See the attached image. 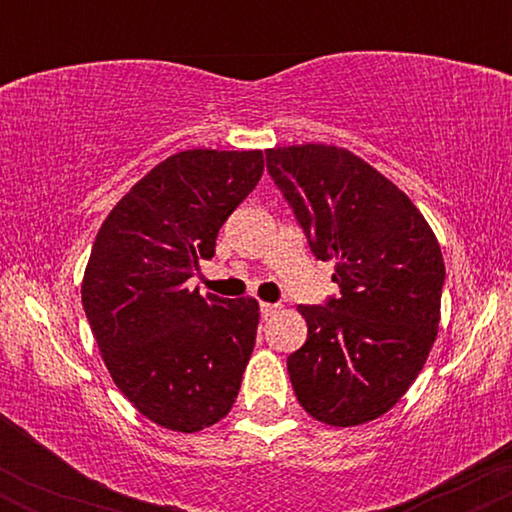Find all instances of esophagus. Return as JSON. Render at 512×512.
<instances>
[{"label": "esophagus", "instance_id": "esophagus-1", "mask_svg": "<svg viewBox=\"0 0 512 512\" xmlns=\"http://www.w3.org/2000/svg\"><path fill=\"white\" fill-rule=\"evenodd\" d=\"M260 313H262L264 320H267V317H272V315L279 313V305H276V303H262L260 305Z\"/></svg>", "mask_w": 512, "mask_h": 512}]
</instances>
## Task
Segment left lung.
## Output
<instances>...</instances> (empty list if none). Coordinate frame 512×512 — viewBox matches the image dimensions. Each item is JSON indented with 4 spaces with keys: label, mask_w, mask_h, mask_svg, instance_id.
Listing matches in <instances>:
<instances>
[{
    "label": "left lung",
    "mask_w": 512,
    "mask_h": 512,
    "mask_svg": "<svg viewBox=\"0 0 512 512\" xmlns=\"http://www.w3.org/2000/svg\"><path fill=\"white\" fill-rule=\"evenodd\" d=\"M337 296L301 305L308 339L286 361L301 407L358 426L399 402L438 334L445 264L424 216L366 161L327 144L264 151Z\"/></svg>",
    "instance_id": "1"
}]
</instances>
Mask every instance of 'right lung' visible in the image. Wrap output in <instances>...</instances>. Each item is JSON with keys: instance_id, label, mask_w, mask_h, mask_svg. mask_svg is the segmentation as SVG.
Listing matches in <instances>:
<instances>
[{"instance_id": "right-lung-1", "label": "right lung", "mask_w": 512, "mask_h": 512, "mask_svg": "<svg viewBox=\"0 0 512 512\" xmlns=\"http://www.w3.org/2000/svg\"><path fill=\"white\" fill-rule=\"evenodd\" d=\"M262 170V151H180L115 204L88 257L81 303L105 366L170 431H202L238 397L260 305L202 298L187 279L214 257L221 226Z\"/></svg>"}]
</instances>
